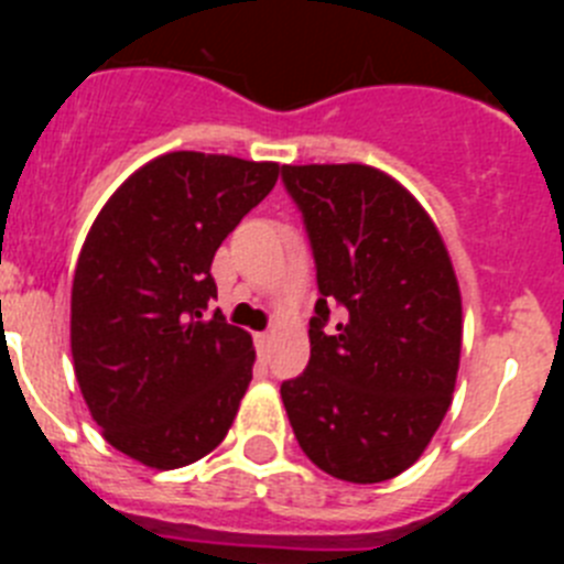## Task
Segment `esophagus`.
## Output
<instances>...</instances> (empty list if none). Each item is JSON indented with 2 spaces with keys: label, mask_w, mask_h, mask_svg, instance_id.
<instances>
[{
  "label": "esophagus",
  "mask_w": 564,
  "mask_h": 564,
  "mask_svg": "<svg viewBox=\"0 0 564 564\" xmlns=\"http://www.w3.org/2000/svg\"><path fill=\"white\" fill-rule=\"evenodd\" d=\"M268 338H271V336H268V333H253V344H257L259 352H262L268 347Z\"/></svg>",
  "instance_id": "34e87169"
}]
</instances>
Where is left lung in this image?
<instances>
[{"label":"left lung","instance_id":"obj_1","mask_svg":"<svg viewBox=\"0 0 564 564\" xmlns=\"http://www.w3.org/2000/svg\"><path fill=\"white\" fill-rule=\"evenodd\" d=\"M282 183L322 293L311 361L279 390L293 435L338 480H390L430 446L455 392L463 311L449 251L421 203L378 169L282 166Z\"/></svg>","mask_w":564,"mask_h":564}]
</instances>
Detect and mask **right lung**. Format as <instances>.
<instances>
[{
	"label": "right lung",
	"mask_w": 564,
	"mask_h": 564,
	"mask_svg": "<svg viewBox=\"0 0 564 564\" xmlns=\"http://www.w3.org/2000/svg\"><path fill=\"white\" fill-rule=\"evenodd\" d=\"M279 163L169 152L129 177L84 239L69 347L107 443L149 468L217 449L246 395L253 341L228 325L212 262L276 186Z\"/></svg>",
	"instance_id": "1"
}]
</instances>
